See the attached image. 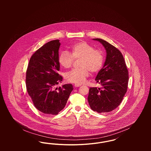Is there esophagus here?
Returning <instances> with one entry per match:
<instances>
[{
  "instance_id": "34e87169",
  "label": "esophagus",
  "mask_w": 151,
  "mask_h": 151,
  "mask_svg": "<svg viewBox=\"0 0 151 151\" xmlns=\"http://www.w3.org/2000/svg\"><path fill=\"white\" fill-rule=\"evenodd\" d=\"M81 86L80 84H74V86H75V87H79V86Z\"/></svg>"
}]
</instances>
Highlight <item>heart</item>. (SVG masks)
<instances>
[{"label":"heart","instance_id":"b5f03b06","mask_svg":"<svg viewBox=\"0 0 151 151\" xmlns=\"http://www.w3.org/2000/svg\"><path fill=\"white\" fill-rule=\"evenodd\" d=\"M80 59V68L73 69L66 72L65 79L68 83L81 84L89 76V71L93 73L99 72L102 67L104 55L102 51L94 49L93 46L85 41L74 43L71 47V53L62 51L59 55L58 62L65 68L71 67L74 59Z\"/></svg>","mask_w":151,"mask_h":151}]
</instances>
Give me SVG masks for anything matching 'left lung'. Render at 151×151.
<instances>
[{
    "instance_id": "obj_1",
    "label": "left lung",
    "mask_w": 151,
    "mask_h": 151,
    "mask_svg": "<svg viewBox=\"0 0 151 151\" xmlns=\"http://www.w3.org/2000/svg\"><path fill=\"white\" fill-rule=\"evenodd\" d=\"M106 52L105 62L95 80L100 87L89 88L88 101L92 110L108 113L117 108L127 92L129 72L122 53L114 46L100 38Z\"/></svg>"
}]
</instances>
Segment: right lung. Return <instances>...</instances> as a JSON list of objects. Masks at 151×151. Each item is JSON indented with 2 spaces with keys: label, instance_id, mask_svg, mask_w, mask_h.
<instances>
[{
  "label": "right lung",
  "instance_id": "1",
  "mask_svg": "<svg viewBox=\"0 0 151 151\" xmlns=\"http://www.w3.org/2000/svg\"><path fill=\"white\" fill-rule=\"evenodd\" d=\"M59 40L45 44L32 55L26 73L27 92L39 111L48 115H57L65 108L73 90L71 84L55 88L62 83L58 71Z\"/></svg>",
  "mask_w": 151,
  "mask_h": 151
}]
</instances>
